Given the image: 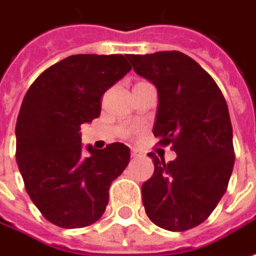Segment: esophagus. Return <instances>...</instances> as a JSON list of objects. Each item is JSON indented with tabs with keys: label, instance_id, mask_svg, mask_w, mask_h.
<instances>
[{
	"label": "esophagus",
	"instance_id": "34e87169",
	"mask_svg": "<svg viewBox=\"0 0 256 256\" xmlns=\"http://www.w3.org/2000/svg\"><path fill=\"white\" fill-rule=\"evenodd\" d=\"M132 158H140L141 152L140 151H137V150H132Z\"/></svg>",
	"mask_w": 256,
	"mask_h": 256
}]
</instances>
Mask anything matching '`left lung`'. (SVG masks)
<instances>
[{
  "label": "left lung",
  "instance_id": "1",
  "mask_svg": "<svg viewBox=\"0 0 256 256\" xmlns=\"http://www.w3.org/2000/svg\"><path fill=\"white\" fill-rule=\"evenodd\" d=\"M134 72L158 90L154 136L178 158L166 164L154 152V174L142 184L150 220L186 232L209 218L228 190L234 166L233 128L228 104L206 70L188 55L160 51L128 55Z\"/></svg>",
  "mask_w": 256,
  "mask_h": 256
}]
</instances>
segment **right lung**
Masks as SVG:
<instances>
[{
  "mask_svg": "<svg viewBox=\"0 0 256 256\" xmlns=\"http://www.w3.org/2000/svg\"><path fill=\"white\" fill-rule=\"evenodd\" d=\"M132 69L123 55L78 54L50 66L28 87L16 120V162L30 200L62 228L102 216L110 183L130 150L122 142L82 151L80 126L101 114V98Z\"/></svg>",
  "mask_w": 256,
  "mask_h": 256,
  "instance_id": "obj_1",
  "label": "right lung"
}]
</instances>
